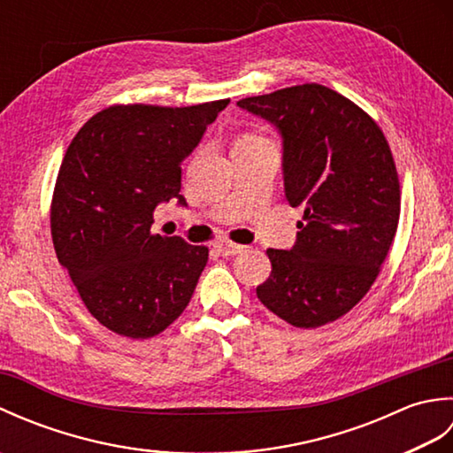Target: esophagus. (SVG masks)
I'll use <instances>...</instances> for the list:
<instances>
[{"label":"esophagus","instance_id":"34e87169","mask_svg":"<svg viewBox=\"0 0 453 453\" xmlns=\"http://www.w3.org/2000/svg\"><path fill=\"white\" fill-rule=\"evenodd\" d=\"M216 249H218V253L224 255V257H234V255H239V253L245 251L243 245H237V243H232V242H219L216 245Z\"/></svg>","mask_w":453,"mask_h":453}]
</instances>
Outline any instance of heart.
<instances>
[{
  "mask_svg": "<svg viewBox=\"0 0 453 453\" xmlns=\"http://www.w3.org/2000/svg\"><path fill=\"white\" fill-rule=\"evenodd\" d=\"M263 142H266V140L261 136V134H253V132H247L237 140V143H263Z\"/></svg>",
  "mask_w": 453,
  "mask_h": 453,
  "instance_id": "b5f03b06",
  "label": "heart"
}]
</instances>
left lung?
<instances>
[{
  "mask_svg": "<svg viewBox=\"0 0 453 453\" xmlns=\"http://www.w3.org/2000/svg\"><path fill=\"white\" fill-rule=\"evenodd\" d=\"M237 104L280 130L286 198L303 211L290 251H266L273 271L258 300L300 329L333 323L368 294L397 234L389 143L368 112L319 83Z\"/></svg>",
  "mask_w": 453,
  "mask_h": 453,
  "instance_id": "left-lung-1",
  "label": "left lung"
}]
</instances>
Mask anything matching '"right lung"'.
Segmentation results:
<instances>
[{
	"mask_svg": "<svg viewBox=\"0 0 453 453\" xmlns=\"http://www.w3.org/2000/svg\"><path fill=\"white\" fill-rule=\"evenodd\" d=\"M227 103L112 104L67 148L50 206L56 257L112 333L151 339L188 305L208 247L151 234L153 211L171 198L185 204L182 161Z\"/></svg>",
	"mask_w": 453,
	"mask_h": 453,
	"instance_id": "add662e5",
	"label": "right lung"
}]
</instances>
